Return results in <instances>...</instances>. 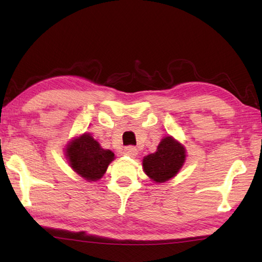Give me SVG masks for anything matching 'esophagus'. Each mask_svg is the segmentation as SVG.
<instances>
[{"label": "esophagus", "instance_id": "34e87169", "mask_svg": "<svg viewBox=\"0 0 262 262\" xmlns=\"http://www.w3.org/2000/svg\"><path fill=\"white\" fill-rule=\"evenodd\" d=\"M137 153H138L137 148L134 147V146H127L124 149V154L127 155V157H129V158H136Z\"/></svg>", "mask_w": 262, "mask_h": 262}]
</instances>
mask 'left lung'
<instances>
[{
	"mask_svg": "<svg viewBox=\"0 0 262 262\" xmlns=\"http://www.w3.org/2000/svg\"><path fill=\"white\" fill-rule=\"evenodd\" d=\"M186 148L174 137L165 136L161 140L157 151L143 159L145 174L157 183H163L178 174L185 164Z\"/></svg>",
	"mask_w": 262,
	"mask_h": 262,
	"instance_id": "8db88e82",
	"label": "left lung"
}]
</instances>
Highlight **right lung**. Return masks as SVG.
Returning a JSON list of instances; mask_svg holds the SVG:
<instances>
[{
  "instance_id": "1",
  "label": "right lung",
  "mask_w": 262,
  "mask_h": 262,
  "mask_svg": "<svg viewBox=\"0 0 262 262\" xmlns=\"http://www.w3.org/2000/svg\"><path fill=\"white\" fill-rule=\"evenodd\" d=\"M65 157L73 171L89 182L101 179L108 165L115 160L114 152L102 148L89 133L68 143Z\"/></svg>"
}]
</instances>
